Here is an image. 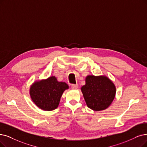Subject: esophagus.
Wrapping results in <instances>:
<instances>
[{
	"mask_svg": "<svg viewBox=\"0 0 147 147\" xmlns=\"http://www.w3.org/2000/svg\"><path fill=\"white\" fill-rule=\"evenodd\" d=\"M71 87H72V89H77L78 87V85L77 84H72Z\"/></svg>",
	"mask_w": 147,
	"mask_h": 147,
	"instance_id": "1",
	"label": "esophagus"
}]
</instances>
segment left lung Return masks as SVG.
<instances>
[{"label": "left lung", "mask_w": 147, "mask_h": 147, "mask_svg": "<svg viewBox=\"0 0 147 147\" xmlns=\"http://www.w3.org/2000/svg\"><path fill=\"white\" fill-rule=\"evenodd\" d=\"M81 88L87 107L94 111L107 109L116 96V86L105 75H89Z\"/></svg>", "instance_id": "obj_1"}]
</instances>
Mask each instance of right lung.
I'll return each mask as SVG.
<instances>
[{
	"label": "right lung",
	"mask_w": 147,
	"mask_h": 147,
	"mask_svg": "<svg viewBox=\"0 0 147 147\" xmlns=\"http://www.w3.org/2000/svg\"><path fill=\"white\" fill-rule=\"evenodd\" d=\"M69 86L65 82L58 81L55 76L34 81L30 86L29 95L32 101L45 111L56 109L63 92Z\"/></svg>",
	"instance_id": "obj_1"
}]
</instances>
